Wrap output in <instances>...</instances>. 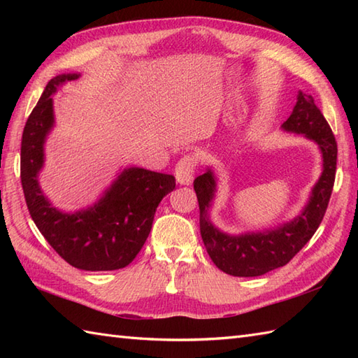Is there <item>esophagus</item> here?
Here are the masks:
<instances>
[{
    "instance_id": "esophagus-1",
    "label": "esophagus",
    "mask_w": 358,
    "mask_h": 358,
    "mask_svg": "<svg viewBox=\"0 0 358 358\" xmlns=\"http://www.w3.org/2000/svg\"><path fill=\"white\" fill-rule=\"evenodd\" d=\"M199 166V158L194 154H186L178 159L177 166H175V177L180 185H191L194 173Z\"/></svg>"
}]
</instances>
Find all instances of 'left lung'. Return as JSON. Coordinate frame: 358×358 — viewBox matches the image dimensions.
<instances>
[{
    "label": "left lung",
    "mask_w": 358,
    "mask_h": 358,
    "mask_svg": "<svg viewBox=\"0 0 358 358\" xmlns=\"http://www.w3.org/2000/svg\"><path fill=\"white\" fill-rule=\"evenodd\" d=\"M286 131L305 134L318 143L323 152V173L315 185L313 196L303 214L294 222L275 231L264 234H246L229 237L208 222V208L215 192L212 173L200 175L194 180V189L200 204V232L208 254L218 269L234 277H258L287 264L313 238L328 209L336 181L337 141L332 129L317 108L313 95H299L295 108L285 123Z\"/></svg>",
    "instance_id": "left-lung-1"
}]
</instances>
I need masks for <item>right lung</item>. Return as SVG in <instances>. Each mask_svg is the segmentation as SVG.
<instances>
[{
	"label": "right lung",
	"mask_w": 358,
	"mask_h": 358,
	"mask_svg": "<svg viewBox=\"0 0 358 358\" xmlns=\"http://www.w3.org/2000/svg\"><path fill=\"white\" fill-rule=\"evenodd\" d=\"M78 75L52 78L26 121L21 140V186L29 214L53 250L73 268L115 271L126 268L148 240L158 203L173 191L175 177L140 167L120 175L94 208L62 214L50 206L38 186L43 143L53 124L52 94Z\"/></svg>",
	"instance_id": "right-lung-1"
}]
</instances>
